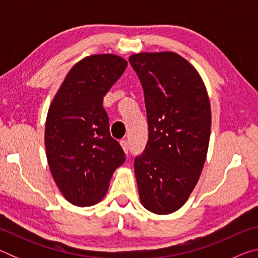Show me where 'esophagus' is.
<instances>
[{
    "mask_svg": "<svg viewBox=\"0 0 258 258\" xmlns=\"http://www.w3.org/2000/svg\"><path fill=\"white\" fill-rule=\"evenodd\" d=\"M120 146H121V148H123V150L125 151V154L128 155V152H130V145H128V142L126 141V140H121V141H120Z\"/></svg>",
    "mask_w": 258,
    "mask_h": 258,
    "instance_id": "esophagus-1",
    "label": "esophagus"
}]
</instances>
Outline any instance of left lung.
<instances>
[{
	"label": "left lung",
	"instance_id": "1",
	"mask_svg": "<svg viewBox=\"0 0 258 258\" xmlns=\"http://www.w3.org/2000/svg\"><path fill=\"white\" fill-rule=\"evenodd\" d=\"M145 93L148 142L134 159L148 211L180 209L197 184L211 137V106L197 71L174 52L130 56Z\"/></svg>",
	"mask_w": 258,
	"mask_h": 258
}]
</instances>
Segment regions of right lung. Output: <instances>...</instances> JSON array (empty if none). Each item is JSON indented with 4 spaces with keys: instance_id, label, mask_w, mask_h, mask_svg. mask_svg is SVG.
<instances>
[{
    "instance_id": "1",
    "label": "right lung",
    "mask_w": 258,
    "mask_h": 258,
    "mask_svg": "<svg viewBox=\"0 0 258 258\" xmlns=\"http://www.w3.org/2000/svg\"><path fill=\"white\" fill-rule=\"evenodd\" d=\"M126 66L118 55L87 56L71 69L49 108L47 163L61 194L76 206L98 204L112 173L125 161L102 103Z\"/></svg>"
}]
</instances>
